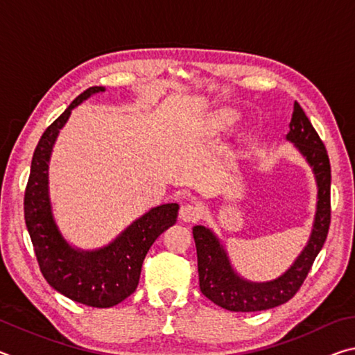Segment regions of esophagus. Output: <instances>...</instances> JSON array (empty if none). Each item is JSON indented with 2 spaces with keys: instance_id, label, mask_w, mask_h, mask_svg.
<instances>
[{
  "instance_id": "34e87169",
  "label": "esophagus",
  "mask_w": 355,
  "mask_h": 355,
  "mask_svg": "<svg viewBox=\"0 0 355 355\" xmlns=\"http://www.w3.org/2000/svg\"><path fill=\"white\" fill-rule=\"evenodd\" d=\"M200 216L202 209L199 205H196V203H184V205L180 208L178 213V218L183 222H194L197 219H200Z\"/></svg>"
}]
</instances>
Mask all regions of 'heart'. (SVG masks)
<instances>
[{
  "label": "heart",
  "instance_id": "heart-1",
  "mask_svg": "<svg viewBox=\"0 0 355 355\" xmlns=\"http://www.w3.org/2000/svg\"><path fill=\"white\" fill-rule=\"evenodd\" d=\"M219 120H220V122H224V123H232L233 120H235V112L222 111L219 114Z\"/></svg>",
  "mask_w": 355,
  "mask_h": 355
}]
</instances>
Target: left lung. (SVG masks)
<instances>
[{"label": "left lung", "instance_id": "8db88e82", "mask_svg": "<svg viewBox=\"0 0 355 355\" xmlns=\"http://www.w3.org/2000/svg\"><path fill=\"white\" fill-rule=\"evenodd\" d=\"M286 139L294 144L313 169L318 184V203L313 228L307 245L285 274L271 282H249L239 277L219 238L203 225L192 228L199 284L203 296L230 311H260L274 309L290 300L307 279L311 264L326 243L330 225V163L327 150L313 125L297 101Z\"/></svg>", "mask_w": 355, "mask_h": 355}]
</instances>
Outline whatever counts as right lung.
<instances>
[{
    "instance_id": "right-lung-1",
    "label": "right lung",
    "mask_w": 355,
    "mask_h": 355,
    "mask_svg": "<svg viewBox=\"0 0 355 355\" xmlns=\"http://www.w3.org/2000/svg\"><path fill=\"white\" fill-rule=\"evenodd\" d=\"M98 92H105V87L86 89L42 135L34 150L25 191V222L40 272L50 286L75 302L107 309L135 293L144 258L155 239L175 224L180 207L164 203L152 208L105 248L81 250L65 241L51 211L48 163L59 130L69 120L71 110Z\"/></svg>"
}]
</instances>
